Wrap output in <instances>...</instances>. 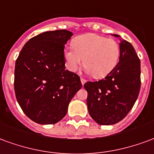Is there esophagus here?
Wrapping results in <instances>:
<instances>
[{
	"label": "esophagus",
	"instance_id": "obj_1",
	"mask_svg": "<svg viewBox=\"0 0 154 154\" xmlns=\"http://www.w3.org/2000/svg\"><path fill=\"white\" fill-rule=\"evenodd\" d=\"M80 81H81L82 85H85V83H86V80H85V79H83V78L80 79Z\"/></svg>",
	"mask_w": 154,
	"mask_h": 154
}]
</instances>
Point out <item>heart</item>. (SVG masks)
Here are the masks:
<instances>
[{"label":"heart","instance_id":"heart-1","mask_svg":"<svg viewBox=\"0 0 154 154\" xmlns=\"http://www.w3.org/2000/svg\"><path fill=\"white\" fill-rule=\"evenodd\" d=\"M73 48L64 49L65 63L71 72H75L85 61V72L97 79L104 78L118 62L120 46L114 39L95 33L78 36L73 40Z\"/></svg>","mask_w":154,"mask_h":154}]
</instances>
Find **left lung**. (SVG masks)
Listing matches in <instances>:
<instances>
[{
  "instance_id": "1",
  "label": "left lung",
  "mask_w": 154,
  "mask_h": 154,
  "mask_svg": "<svg viewBox=\"0 0 154 154\" xmlns=\"http://www.w3.org/2000/svg\"><path fill=\"white\" fill-rule=\"evenodd\" d=\"M116 38L121 36L112 34ZM120 57L115 68L103 79L87 82L88 113L97 124L114 125L134 106L140 90V60L133 46L120 38Z\"/></svg>"
}]
</instances>
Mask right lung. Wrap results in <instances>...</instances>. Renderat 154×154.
<instances>
[{
  "label": "right lung",
  "mask_w": 154,
  "mask_h": 154,
  "mask_svg": "<svg viewBox=\"0 0 154 154\" xmlns=\"http://www.w3.org/2000/svg\"><path fill=\"white\" fill-rule=\"evenodd\" d=\"M72 35L66 29L42 32L27 42L16 60V99L38 124H56L63 119L82 87L79 75L65 66L64 48Z\"/></svg>",
  "instance_id": "right-lung-1"
}]
</instances>
